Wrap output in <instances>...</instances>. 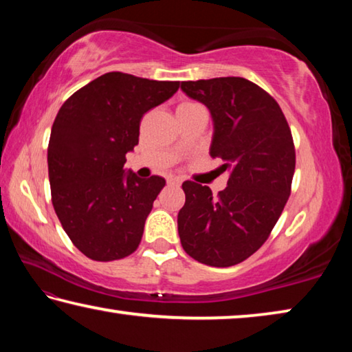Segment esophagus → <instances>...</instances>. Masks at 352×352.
<instances>
[{
    "mask_svg": "<svg viewBox=\"0 0 352 352\" xmlns=\"http://www.w3.org/2000/svg\"><path fill=\"white\" fill-rule=\"evenodd\" d=\"M168 184H170V186H180L182 178L180 177H169L168 178Z\"/></svg>",
    "mask_w": 352,
    "mask_h": 352,
    "instance_id": "obj_1",
    "label": "esophagus"
}]
</instances>
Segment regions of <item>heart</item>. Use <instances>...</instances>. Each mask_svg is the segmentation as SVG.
<instances>
[{
    "label": "heart",
    "mask_w": 352,
    "mask_h": 352,
    "mask_svg": "<svg viewBox=\"0 0 352 352\" xmlns=\"http://www.w3.org/2000/svg\"><path fill=\"white\" fill-rule=\"evenodd\" d=\"M186 105H192V102H184V104H180V105H178V109H180V107H186Z\"/></svg>",
    "instance_id": "1"
}]
</instances>
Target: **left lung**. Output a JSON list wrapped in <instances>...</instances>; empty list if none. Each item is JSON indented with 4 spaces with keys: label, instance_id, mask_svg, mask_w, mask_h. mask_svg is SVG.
<instances>
[{
    "label": "left lung",
    "instance_id": "left-lung-1",
    "mask_svg": "<svg viewBox=\"0 0 352 352\" xmlns=\"http://www.w3.org/2000/svg\"><path fill=\"white\" fill-rule=\"evenodd\" d=\"M182 90L210 110L212 158L230 172L228 186L212 195L208 186L184 182L178 236L190 258L231 267L262 247L290 195L295 146L281 107L243 77L182 82Z\"/></svg>",
    "mask_w": 352,
    "mask_h": 352
}]
</instances>
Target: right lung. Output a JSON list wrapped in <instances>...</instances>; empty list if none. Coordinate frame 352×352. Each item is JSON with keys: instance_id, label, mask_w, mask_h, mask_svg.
<instances>
[{"instance_id": "add662e5", "label": "right lung", "mask_w": 352, "mask_h": 352, "mask_svg": "<svg viewBox=\"0 0 352 352\" xmlns=\"http://www.w3.org/2000/svg\"><path fill=\"white\" fill-rule=\"evenodd\" d=\"M180 82L107 73L69 96L47 146L52 205L71 242L93 261H116L138 248L163 177L126 172L144 113L175 94Z\"/></svg>"}]
</instances>
